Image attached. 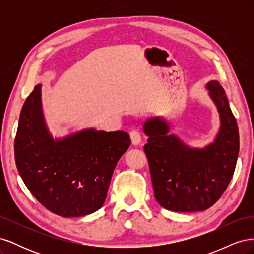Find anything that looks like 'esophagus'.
Masks as SVG:
<instances>
[{
    "label": "esophagus",
    "mask_w": 254,
    "mask_h": 254,
    "mask_svg": "<svg viewBox=\"0 0 254 254\" xmlns=\"http://www.w3.org/2000/svg\"><path fill=\"white\" fill-rule=\"evenodd\" d=\"M130 139H131V143L133 145H139L142 141L141 133L137 130H133V131L130 132Z\"/></svg>",
    "instance_id": "1"
}]
</instances>
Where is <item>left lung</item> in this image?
<instances>
[{"label":"left lung","mask_w":254,"mask_h":254,"mask_svg":"<svg viewBox=\"0 0 254 254\" xmlns=\"http://www.w3.org/2000/svg\"><path fill=\"white\" fill-rule=\"evenodd\" d=\"M220 118V128L213 143L193 148L175 134L170 124L152 118L144 123L148 136L147 156L153 193L164 209L197 212L209 209L224 194L232 179L240 151V135L225 90L217 80L206 83Z\"/></svg>","instance_id":"left-lung-1"}]
</instances>
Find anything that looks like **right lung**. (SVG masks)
Listing matches in <instances>:
<instances>
[{
  "label": "right lung",
  "instance_id": "right-lung-1",
  "mask_svg": "<svg viewBox=\"0 0 254 254\" xmlns=\"http://www.w3.org/2000/svg\"><path fill=\"white\" fill-rule=\"evenodd\" d=\"M41 84L22 107L14 140L19 174L43 206L63 217H80L103 206L118 161L129 148L125 131L93 128L54 139L45 124Z\"/></svg>",
  "mask_w": 254,
  "mask_h": 254
}]
</instances>
